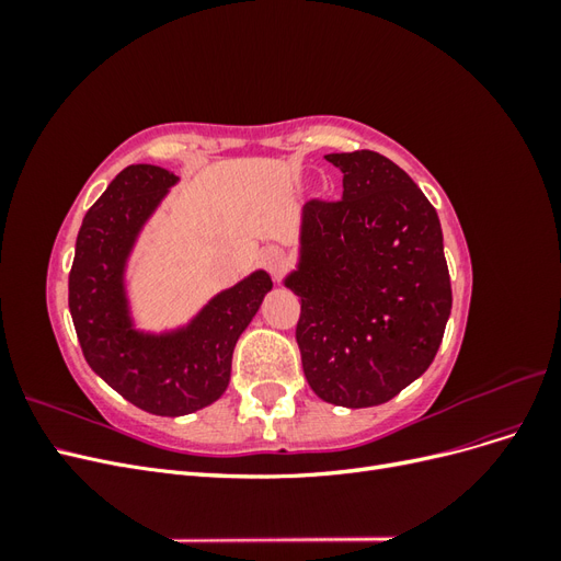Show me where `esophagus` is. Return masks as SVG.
<instances>
[{"label":"esophagus","mask_w":561,"mask_h":561,"mask_svg":"<svg viewBox=\"0 0 561 561\" xmlns=\"http://www.w3.org/2000/svg\"><path fill=\"white\" fill-rule=\"evenodd\" d=\"M264 266L268 268V274H271V276H276V278H278V274H280V266H283V252H280L278 248H268V250H264Z\"/></svg>","instance_id":"34e87169"}]
</instances>
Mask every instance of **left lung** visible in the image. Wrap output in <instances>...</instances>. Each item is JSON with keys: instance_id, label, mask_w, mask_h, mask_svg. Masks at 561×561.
Wrapping results in <instances>:
<instances>
[{"instance_id": "obj_1", "label": "left lung", "mask_w": 561, "mask_h": 561, "mask_svg": "<svg viewBox=\"0 0 561 561\" xmlns=\"http://www.w3.org/2000/svg\"><path fill=\"white\" fill-rule=\"evenodd\" d=\"M336 201L301 213L297 344L313 393L342 407L396 398L433 363L451 311L443 229L431 201L377 151L328 154Z\"/></svg>"}]
</instances>
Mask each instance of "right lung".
<instances>
[{
  "instance_id": "1",
  "label": "right lung",
  "mask_w": 561,
  "mask_h": 561,
  "mask_svg": "<svg viewBox=\"0 0 561 561\" xmlns=\"http://www.w3.org/2000/svg\"><path fill=\"white\" fill-rule=\"evenodd\" d=\"M175 182L159 165L124 168L83 217L70 271V313L83 358L118 396L157 416L192 414L225 393L233 346L274 285L264 271H254L178 332L133 330L126 260Z\"/></svg>"
}]
</instances>
